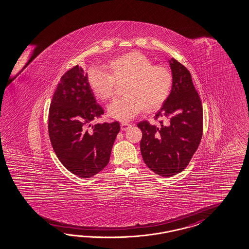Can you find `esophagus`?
Segmentation results:
<instances>
[{"mask_svg":"<svg viewBox=\"0 0 249 249\" xmlns=\"http://www.w3.org/2000/svg\"><path fill=\"white\" fill-rule=\"evenodd\" d=\"M130 126H131V124L128 122H121V128L122 130H127Z\"/></svg>","mask_w":249,"mask_h":249,"instance_id":"obj_1","label":"esophagus"}]
</instances>
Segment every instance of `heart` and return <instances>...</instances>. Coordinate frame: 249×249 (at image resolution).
<instances>
[{
  "label": "heart",
  "instance_id": "1",
  "mask_svg": "<svg viewBox=\"0 0 249 249\" xmlns=\"http://www.w3.org/2000/svg\"><path fill=\"white\" fill-rule=\"evenodd\" d=\"M107 72L97 68L89 71V82L95 98L101 102L113 99L116 85H123L125 97L114 101L108 114L117 120L128 121L142 109L151 113L167 101L173 87V75L168 67L154 65L143 54H123L107 63Z\"/></svg>",
  "mask_w": 249,
  "mask_h": 249
}]
</instances>
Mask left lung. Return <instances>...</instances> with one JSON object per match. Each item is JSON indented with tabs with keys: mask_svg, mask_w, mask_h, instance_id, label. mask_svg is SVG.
I'll list each match as a JSON object with an SVG mask.
<instances>
[{
	"mask_svg": "<svg viewBox=\"0 0 249 249\" xmlns=\"http://www.w3.org/2000/svg\"><path fill=\"white\" fill-rule=\"evenodd\" d=\"M173 87L155 120L167 118L168 125L138 123L142 129L143 160L153 172L171 177L183 171L198 148L203 134V107L187 68L173 58L169 61Z\"/></svg>",
	"mask_w": 249,
	"mask_h": 249,
	"instance_id": "1",
	"label": "left lung"
}]
</instances>
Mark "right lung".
<instances>
[{
  "mask_svg": "<svg viewBox=\"0 0 249 249\" xmlns=\"http://www.w3.org/2000/svg\"><path fill=\"white\" fill-rule=\"evenodd\" d=\"M103 114L82 68L76 65L62 75L51 101L48 130L55 154L74 175L93 177L109 161L119 121L89 128Z\"/></svg>",
  "mask_w": 249,
  "mask_h": 249,
  "instance_id": "obj_1",
  "label": "right lung"
}]
</instances>
